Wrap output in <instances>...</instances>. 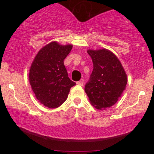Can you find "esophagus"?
Instances as JSON below:
<instances>
[{"mask_svg": "<svg viewBox=\"0 0 154 154\" xmlns=\"http://www.w3.org/2000/svg\"><path fill=\"white\" fill-rule=\"evenodd\" d=\"M77 84L79 85H83V84H84V79H81L80 80L78 81V82H77Z\"/></svg>", "mask_w": 154, "mask_h": 154, "instance_id": "obj_1", "label": "esophagus"}]
</instances>
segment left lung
<instances>
[{
	"instance_id": "1",
	"label": "left lung",
	"mask_w": 154,
	"mask_h": 154,
	"mask_svg": "<svg viewBox=\"0 0 154 154\" xmlns=\"http://www.w3.org/2000/svg\"><path fill=\"white\" fill-rule=\"evenodd\" d=\"M93 63L85 91L90 101L97 109L114 105L126 87L128 77L119 60L106 49L88 50Z\"/></svg>"
}]
</instances>
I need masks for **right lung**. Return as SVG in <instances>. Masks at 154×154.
Instances as JSON below:
<instances>
[{
  "instance_id": "right-lung-1",
  "label": "right lung",
  "mask_w": 154,
  "mask_h": 154,
  "mask_svg": "<svg viewBox=\"0 0 154 154\" xmlns=\"http://www.w3.org/2000/svg\"><path fill=\"white\" fill-rule=\"evenodd\" d=\"M72 48V45L52 42L39 51L32 63L29 82L37 99L45 106H60L66 100L70 88L76 85L69 78L63 64Z\"/></svg>"
}]
</instances>
